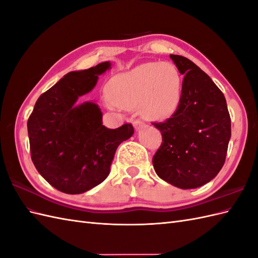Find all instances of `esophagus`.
Returning <instances> with one entry per match:
<instances>
[{"instance_id":"1","label":"esophagus","mask_w":258,"mask_h":258,"mask_svg":"<svg viewBox=\"0 0 258 258\" xmlns=\"http://www.w3.org/2000/svg\"><path fill=\"white\" fill-rule=\"evenodd\" d=\"M144 127H145V124H144L143 122H140V121L134 122V128H135L136 131H140V130L144 128Z\"/></svg>"}]
</instances>
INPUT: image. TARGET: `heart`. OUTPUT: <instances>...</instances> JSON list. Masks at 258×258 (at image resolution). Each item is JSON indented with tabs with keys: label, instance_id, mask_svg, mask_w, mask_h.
Here are the masks:
<instances>
[{
	"label": "heart",
	"instance_id": "1",
	"mask_svg": "<svg viewBox=\"0 0 258 258\" xmlns=\"http://www.w3.org/2000/svg\"><path fill=\"white\" fill-rule=\"evenodd\" d=\"M110 109H135L148 121H163L178 109L181 78L169 62L152 61L113 77L107 85Z\"/></svg>",
	"mask_w": 258,
	"mask_h": 258
}]
</instances>
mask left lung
Masks as SVG:
<instances>
[{
	"mask_svg": "<svg viewBox=\"0 0 258 258\" xmlns=\"http://www.w3.org/2000/svg\"><path fill=\"white\" fill-rule=\"evenodd\" d=\"M183 76L180 103L164 123H154L163 143L153 157L158 177L177 188L195 189L222 169L231 139L226 100L205 71L188 58L170 55Z\"/></svg>",
	"mask_w": 258,
	"mask_h": 258,
	"instance_id": "obj_1",
	"label": "left lung"
}]
</instances>
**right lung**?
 <instances>
[{
  "label": "right lung",
  "mask_w": 258,
  "mask_h": 258,
  "mask_svg": "<svg viewBox=\"0 0 258 258\" xmlns=\"http://www.w3.org/2000/svg\"><path fill=\"white\" fill-rule=\"evenodd\" d=\"M104 61L86 70L68 73L38 98L28 118L32 160L53 188L79 195L104 181L116 148L134 134L132 124L107 128L93 101L78 103L111 69Z\"/></svg>",
  "instance_id": "right-lung-1"
}]
</instances>
